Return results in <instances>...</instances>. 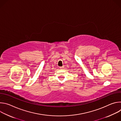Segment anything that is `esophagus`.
Instances as JSON below:
<instances>
[{
	"mask_svg": "<svg viewBox=\"0 0 121 121\" xmlns=\"http://www.w3.org/2000/svg\"><path fill=\"white\" fill-rule=\"evenodd\" d=\"M64 68V66H60V69H63Z\"/></svg>",
	"mask_w": 121,
	"mask_h": 121,
	"instance_id": "1",
	"label": "esophagus"
}]
</instances>
